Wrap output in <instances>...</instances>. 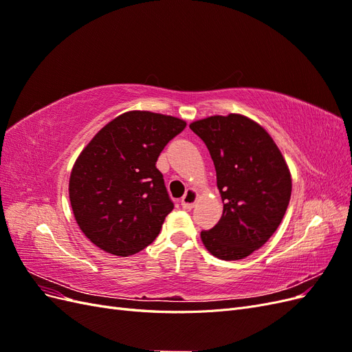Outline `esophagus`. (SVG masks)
Instances as JSON below:
<instances>
[{"label": "esophagus", "instance_id": "34e87169", "mask_svg": "<svg viewBox=\"0 0 352 352\" xmlns=\"http://www.w3.org/2000/svg\"><path fill=\"white\" fill-rule=\"evenodd\" d=\"M197 198H198L197 190L192 189V188H189L185 192V195L182 197V199H180V206H182L185 210H190L194 207Z\"/></svg>", "mask_w": 352, "mask_h": 352}]
</instances>
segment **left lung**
<instances>
[{"mask_svg": "<svg viewBox=\"0 0 352 352\" xmlns=\"http://www.w3.org/2000/svg\"><path fill=\"white\" fill-rule=\"evenodd\" d=\"M208 148L216 167L223 214L201 232L214 257H248L279 228L289 206V168L270 135L241 114L211 116L189 124Z\"/></svg>", "mask_w": 352, "mask_h": 352, "instance_id": "left-lung-1", "label": "left lung"}]
</instances>
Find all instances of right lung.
Wrapping results in <instances>:
<instances>
[{"mask_svg": "<svg viewBox=\"0 0 352 352\" xmlns=\"http://www.w3.org/2000/svg\"><path fill=\"white\" fill-rule=\"evenodd\" d=\"M186 127L172 116L129 111L105 124L73 166L70 204L80 230L105 252L146 248L175 204L157 160Z\"/></svg>", "mask_w": 352, "mask_h": 352, "instance_id": "obj_1", "label": "right lung"}]
</instances>
